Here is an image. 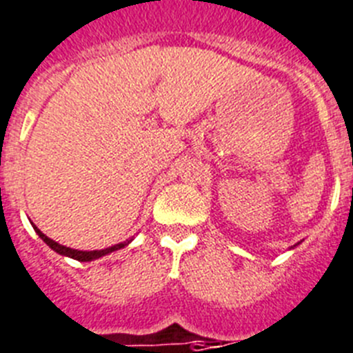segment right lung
I'll use <instances>...</instances> for the list:
<instances>
[{"label":"right lung","instance_id":"1","mask_svg":"<svg viewBox=\"0 0 353 353\" xmlns=\"http://www.w3.org/2000/svg\"><path fill=\"white\" fill-rule=\"evenodd\" d=\"M35 229V232L39 236H41L42 240H44L46 245H49L51 249L54 250V252H58L60 256H67V257H72V259H76V261H94V259H99V257L106 256V254L110 252H115V250L122 249V247H125V245L130 243L131 240H125L122 241V243H117V245H113V247H108V249H103V250H76V249H69V247H63V245L57 243L54 240H51V238H48V236L44 234V232L41 231V229Z\"/></svg>","mask_w":353,"mask_h":353}]
</instances>
